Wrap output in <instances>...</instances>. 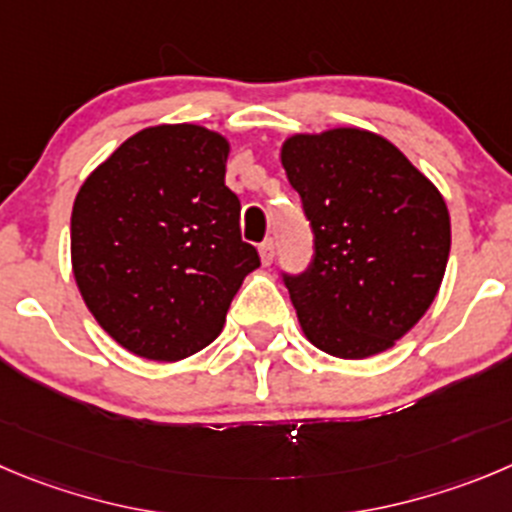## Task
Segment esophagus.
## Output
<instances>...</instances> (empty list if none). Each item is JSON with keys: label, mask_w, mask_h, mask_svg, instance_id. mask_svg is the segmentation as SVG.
Segmentation results:
<instances>
[{"label": "esophagus", "mask_w": 512, "mask_h": 512, "mask_svg": "<svg viewBox=\"0 0 512 512\" xmlns=\"http://www.w3.org/2000/svg\"><path fill=\"white\" fill-rule=\"evenodd\" d=\"M272 257H275V242L265 240V242H262V245H260V260H262V265H270Z\"/></svg>", "instance_id": "1"}]
</instances>
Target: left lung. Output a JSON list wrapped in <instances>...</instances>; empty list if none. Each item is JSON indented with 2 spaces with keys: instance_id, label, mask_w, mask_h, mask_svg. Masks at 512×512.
<instances>
[{
  "instance_id": "left-lung-1",
  "label": "left lung",
  "mask_w": 512,
  "mask_h": 512,
  "mask_svg": "<svg viewBox=\"0 0 512 512\" xmlns=\"http://www.w3.org/2000/svg\"><path fill=\"white\" fill-rule=\"evenodd\" d=\"M313 227V262L283 272L300 328L338 358H369L419 323L450 257L437 186L384 136L295 133L280 151Z\"/></svg>"
}]
</instances>
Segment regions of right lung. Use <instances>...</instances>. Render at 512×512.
Returning a JSON list of instances; mask_svg holds the SVG:
<instances>
[{
  "mask_svg": "<svg viewBox=\"0 0 512 512\" xmlns=\"http://www.w3.org/2000/svg\"><path fill=\"white\" fill-rule=\"evenodd\" d=\"M229 143L194 123L151 126L80 186L73 275L108 336L151 361H181L222 333L242 280L260 267L224 186Z\"/></svg>",
  "mask_w": 512,
  "mask_h": 512,
  "instance_id": "right-lung-1",
  "label": "right lung"
}]
</instances>
